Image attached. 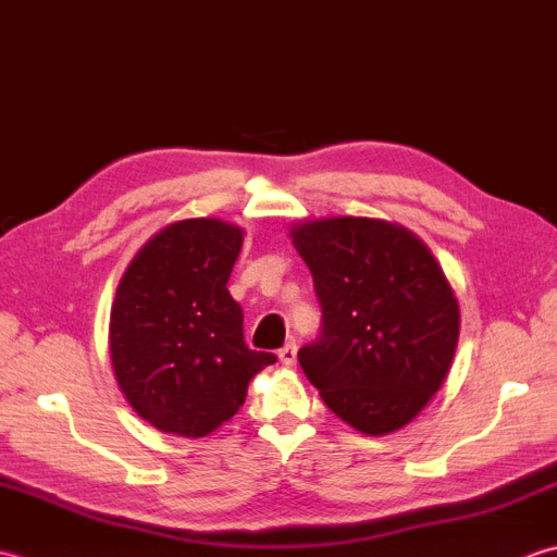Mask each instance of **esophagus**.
<instances>
[{
    "label": "esophagus",
    "mask_w": 557,
    "mask_h": 557,
    "mask_svg": "<svg viewBox=\"0 0 557 557\" xmlns=\"http://www.w3.org/2000/svg\"><path fill=\"white\" fill-rule=\"evenodd\" d=\"M280 359H282V364H287V367L297 362V343H287L285 347H282Z\"/></svg>",
    "instance_id": "obj_1"
}]
</instances>
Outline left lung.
<instances>
[{"mask_svg":"<svg viewBox=\"0 0 557 557\" xmlns=\"http://www.w3.org/2000/svg\"><path fill=\"white\" fill-rule=\"evenodd\" d=\"M309 265L323 331L299 364L337 418L369 437L406 428L449 374L459 299L410 228L323 216L289 228Z\"/></svg>","mask_w":557,"mask_h":557,"instance_id":"obj_1","label":"left lung"}]
</instances>
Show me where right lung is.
<instances>
[{
  "label": "right lung",
  "instance_id": "1",
  "mask_svg": "<svg viewBox=\"0 0 557 557\" xmlns=\"http://www.w3.org/2000/svg\"><path fill=\"white\" fill-rule=\"evenodd\" d=\"M242 244L244 228L214 216L173 222L117 282L108 323L113 374L151 428L207 437L277 359L244 343V313L226 289Z\"/></svg>",
  "mask_w": 557,
  "mask_h": 557
}]
</instances>
